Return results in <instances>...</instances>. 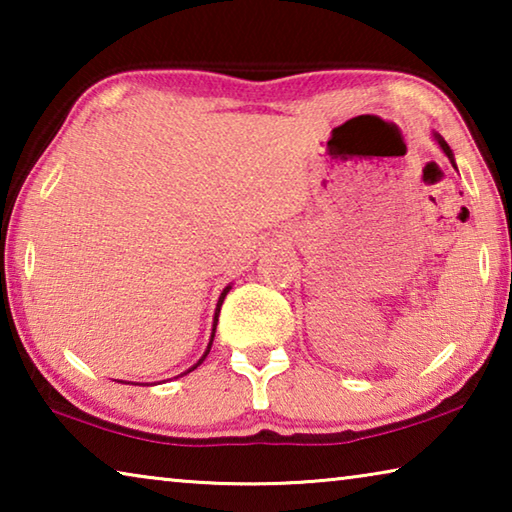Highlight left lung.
Instances as JSON below:
<instances>
[{
  "instance_id": "1",
  "label": "left lung",
  "mask_w": 512,
  "mask_h": 512,
  "mask_svg": "<svg viewBox=\"0 0 512 512\" xmlns=\"http://www.w3.org/2000/svg\"><path fill=\"white\" fill-rule=\"evenodd\" d=\"M436 140H438V144H440V149H443L445 151V155H447V158L449 160H452V164H454V155H452V149H449V146H447V142L443 140V137H440V135H436Z\"/></svg>"
}]
</instances>
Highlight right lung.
<instances>
[{"label": "right lung", "instance_id": "1", "mask_svg": "<svg viewBox=\"0 0 512 512\" xmlns=\"http://www.w3.org/2000/svg\"><path fill=\"white\" fill-rule=\"evenodd\" d=\"M228 291H230V287H225V289H223V293H221V298H219V302H216V311H214V327H212V339H210V345H207V350H205V354H203V357H201V361H198L194 368H198V366H201V363H203V359L207 357V354H210V348H212V341H214V329H216V320H219V311H221V305H223V298H225V296H228ZM194 368H189L187 372H192Z\"/></svg>", "mask_w": 512, "mask_h": 512}]
</instances>
